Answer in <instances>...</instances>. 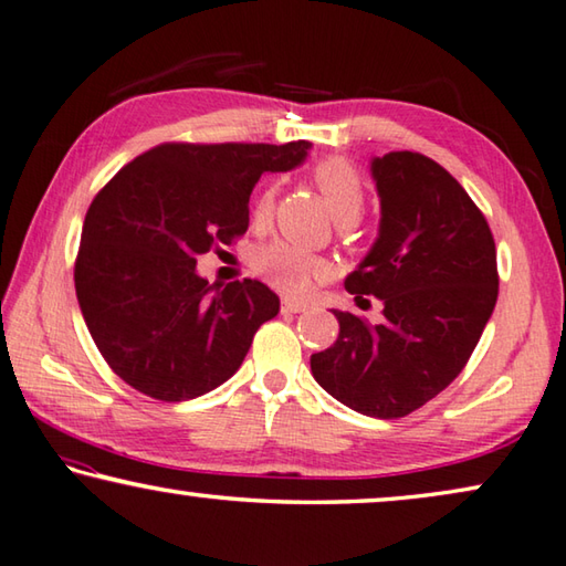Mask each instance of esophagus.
Instances as JSON below:
<instances>
[{
    "label": "esophagus",
    "instance_id": "1",
    "mask_svg": "<svg viewBox=\"0 0 566 566\" xmlns=\"http://www.w3.org/2000/svg\"><path fill=\"white\" fill-rule=\"evenodd\" d=\"M305 308H308V305H305L303 301H283V305H281V311L283 313H303Z\"/></svg>",
    "mask_w": 566,
    "mask_h": 566
}]
</instances>
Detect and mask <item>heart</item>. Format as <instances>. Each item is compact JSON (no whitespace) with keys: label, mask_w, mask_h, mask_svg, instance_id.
I'll return each instance as SVG.
<instances>
[{"label":"heart","mask_w":566,"mask_h":566,"mask_svg":"<svg viewBox=\"0 0 566 566\" xmlns=\"http://www.w3.org/2000/svg\"><path fill=\"white\" fill-rule=\"evenodd\" d=\"M313 181L321 188V193L328 203L333 218L343 226L358 223L365 208V188L363 178L350 161L345 158H325L313 168ZM275 188H265L258 196L253 218L255 221H265L273 211ZM255 271L261 273L268 283L275 285L283 293H303L313 283V277L323 273V263L303 248L275 241L263 245L253 258Z\"/></svg>","instance_id":"1"}]
</instances>
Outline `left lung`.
<instances>
[{"instance_id":"left-lung-1","label":"left lung","mask_w":566,"mask_h":566,"mask_svg":"<svg viewBox=\"0 0 566 566\" xmlns=\"http://www.w3.org/2000/svg\"><path fill=\"white\" fill-rule=\"evenodd\" d=\"M380 228L345 291L375 295L385 321L333 311L338 340L311 355L313 378L368 418L422 408L458 378L497 303V251L468 191L432 158L375 156Z\"/></svg>"}]
</instances>
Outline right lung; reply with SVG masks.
Instances as JSON below:
<instances>
[{
    "label": "right lung",
    "mask_w": 566,
    "mask_h": 566,
    "mask_svg": "<svg viewBox=\"0 0 566 566\" xmlns=\"http://www.w3.org/2000/svg\"><path fill=\"white\" fill-rule=\"evenodd\" d=\"M308 151V142L161 144L96 193L74 265L76 298L98 353L134 390L193 400L241 368L281 301L251 277L211 285L196 255L243 235L258 178L291 171Z\"/></svg>",
    "instance_id": "right-lung-1"
}]
</instances>
